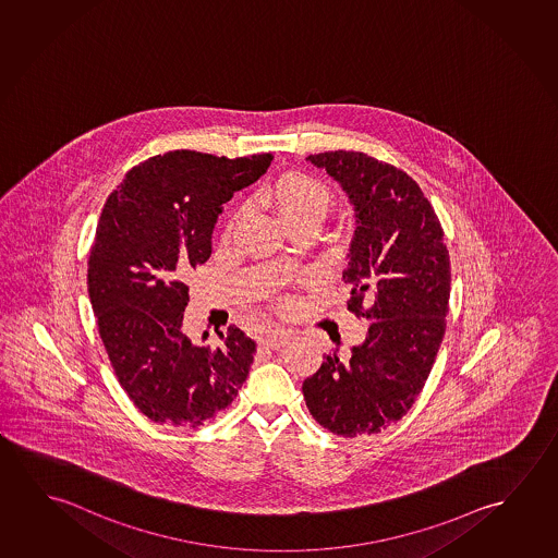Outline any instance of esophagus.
Instances as JSON below:
<instances>
[{"label": "esophagus", "instance_id": "1", "mask_svg": "<svg viewBox=\"0 0 558 558\" xmlns=\"http://www.w3.org/2000/svg\"><path fill=\"white\" fill-rule=\"evenodd\" d=\"M291 337V331H284V329H269V331H266V333L262 336L259 343H262V345L271 347V349H279V347H283L284 343H289Z\"/></svg>", "mask_w": 558, "mask_h": 558}]
</instances>
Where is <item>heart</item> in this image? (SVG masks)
I'll use <instances>...</instances> for the list:
<instances>
[{"label": "heart", "mask_w": 558, "mask_h": 558, "mask_svg": "<svg viewBox=\"0 0 558 558\" xmlns=\"http://www.w3.org/2000/svg\"><path fill=\"white\" fill-rule=\"evenodd\" d=\"M262 197L279 213L281 221L289 227H301L308 222H319L329 207L328 187L316 178L306 177L301 172H289L274 180ZM236 219L227 225L225 236H229Z\"/></svg>", "instance_id": "1"}]
</instances>
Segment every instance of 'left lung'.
Returning a JSON list of instances; mask_svg holds the SVG:
<instances>
[{"label": "left lung", "mask_w": 558, "mask_h": 558, "mask_svg": "<svg viewBox=\"0 0 558 558\" xmlns=\"http://www.w3.org/2000/svg\"><path fill=\"white\" fill-rule=\"evenodd\" d=\"M306 160L337 180L354 207L347 304L371 326L349 359L328 354L302 393L329 433L378 434L413 408L442 343L451 281L444 230L408 172L359 150Z\"/></svg>", "instance_id": "obj_1"}]
</instances>
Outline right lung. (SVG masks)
<instances>
[{"label": "right lung", "instance_id": "obj_1", "mask_svg": "<svg viewBox=\"0 0 558 558\" xmlns=\"http://www.w3.org/2000/svg\"><path fill=\"white\" fill-rule=\"evenodd\" d=\"M271 160L169 150L133 167L108 195L90 248V304L116 378L155 423L204 425L246 381L256 343L242 329L230 326L217 349L182 331L186 279L211 256L222 204Z\"/></svg>", "mask_w": 558, "mask_h": 558}]
</instances>
